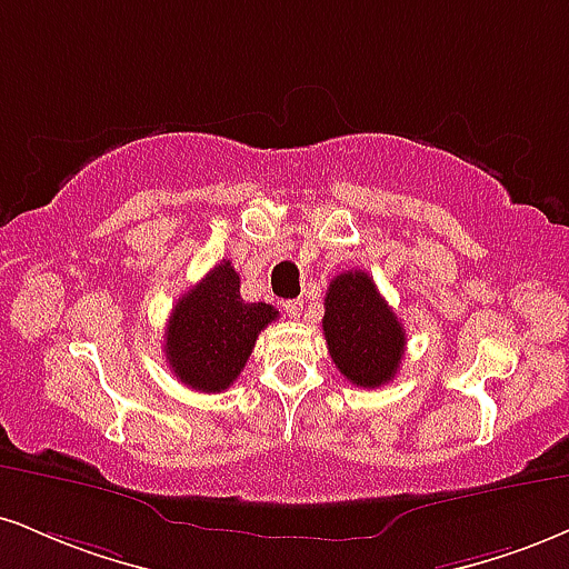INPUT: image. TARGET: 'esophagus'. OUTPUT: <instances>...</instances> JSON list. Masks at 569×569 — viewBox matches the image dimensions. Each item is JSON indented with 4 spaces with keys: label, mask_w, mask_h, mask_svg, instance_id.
Here are the masks:
<instances>
[{
    "label": "esophagus",
    "mask_w": 569,
    "mask_h": 569,
    "mask_svg": "<svg viewBox=\"0 0 569 569\" xmlns=\"http://www.w3.org/2000/svg\"><path fill=\"white\" fill-rule=\"evenodd\" d=\"M302 307H305L302 299H289V302H283L286 315H289V318H293V320L302 318Z\"/></svg>",
    "instance_id": "1"
}]
</instances>
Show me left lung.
Segmentation results:
<instances>
[{
  "mask_svg": "<svg viewBox=\"0 0 569 569\" xmlns=\"http://www.w3.org/2000/svg\"><path fill=\"white\" fill-rule=\"evenodd\" d=\"M323 333L339 373L362 389L392 381L406 355V328L362 270L328 283Z\"/></svg>",
  "mask_w": 569,
  "mask_h": 569,
  "instance_id": "left-lung-1",
  "label": "left lung"
}]
</instances>
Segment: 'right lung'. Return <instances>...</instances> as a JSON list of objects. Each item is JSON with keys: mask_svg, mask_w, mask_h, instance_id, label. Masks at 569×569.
Returning <instances> with one entry per match:
<instances>
[{"mask_svg": "<svg viewBox=\"0 0 569 569\" xmlns=\"http://www.w3.org/2000/svg\"><path fill=\"white\" fill-rule=\"evenodd\" d=\"M276 318L272 305L243 302L241 278L224 259L172 307L163 333L169 368L196 392H224Z\"/></svg>", "mask_w": 569, "mask_h": 569, "instance_id": "obj_1", "label": "right lung"}]
</instances>
